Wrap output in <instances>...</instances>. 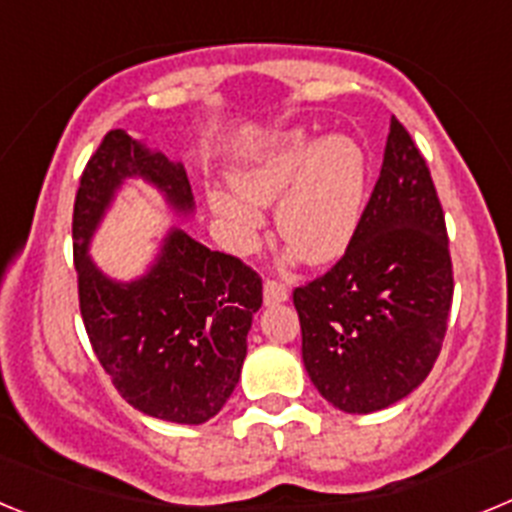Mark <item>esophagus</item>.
<instances>
[{
    "label": "esophagus",
    "instance_id": "obj_1",
    "mask_svg": "<svg viewBox=\"0 0 512 512\" xmlns=\"http://www.w3.org/2000/svg\"><path fill=\"white\" fill-rule=\"evenodd\" d=\"M289 297V287L284 282H277V279H266L264 282V302L266 305H277V302H284Z\"/></svg>",
    "mask_w": 512,
    "mask_h": 512
}]
</instances>
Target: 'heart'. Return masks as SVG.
Returning a JSON list of instances; mask_svg holds the SVG:
<instances>
[{"instance_id": "1", "label": "heart", "mask_w": 512, "mask_h": 512, "mask_svg": "<svg viewBox=\"0 0 512 512\" xmlns=\"http://www.w3.org/2000/svg\"><path fill=\"white\" fill-rule=\"evenodd\" d=\"M366 153L348 135L318 140L284 133L233 171L230 189L210 192V207L238 246L253 241L259 210L277 205V233L305 264H330L346 253L366 205Z\"/></svg>"}]
</instances>
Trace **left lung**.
I'll list each match as a JSON object with an SVG mask.
<instances>
[{"label":"left lung","mask_w":512,"mask_h":512,"mask_svg":"<svg viewBox=\"0 0 512 512\" xmlns=\"http://www.w3.org/2000/svg\"><path fill=\"white\" fill-rule=\"evenodd\" d=\"M292 297L307 374L343 413L390 408L431 374L454 269L431 171L395 117L354 241Z\"/></svg>","instance_id":"left-lung-1"}]
</instances>
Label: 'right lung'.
Listing matches in <instances>:
<instances>
[{
    "mask_svg": "<svg viewBox=\"0 0 512 512\" xmlns=\"http://www.w3.org/2000/svg\"><path fill=\"white\" fill-rule=\"evenodd\" d=\"M130 176L161 189L176 212L194 210L182 164L148 151L125 130L104 135L81 174L71 225L81 318L125 402L151 418L200 425L220 413L241 379L246 336L261 307V277L179 228L169 230L143 277H104L87 248Z\"/></svg>",
    "mask_w": 512,
    "mask_h": 512,
    "instance_id": "1",
    "label": "right lung"
}]
</instances>
